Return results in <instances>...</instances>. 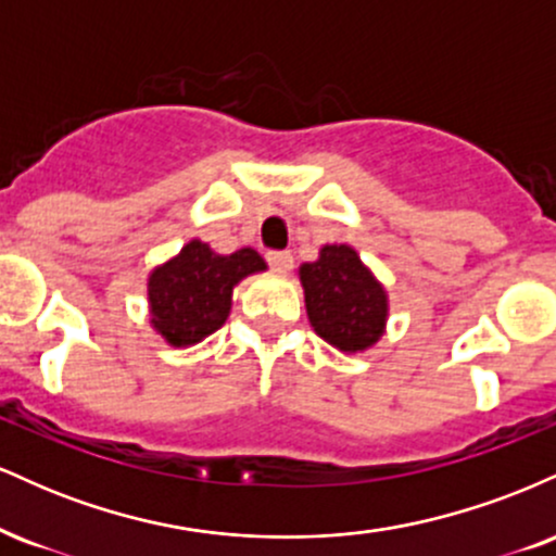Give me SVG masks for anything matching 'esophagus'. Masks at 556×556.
<instances>
[{
	"instance_id": "34e87169",
	"label": "esophagus",
	"mask_w": 556,
	"mask_h": 556,
	"mask_svg": "<svg viewBox=\"0 0 556 556\" xmlns=\"http://www.w3.org/2000/svg\"><path fill=\"white\" fill-rule=\"evenodd\" d=\"M266 261H269L271 269L279 274H287L292 269V253H287V251H269L266 253Z\"/></svg>"
}]
</instances>
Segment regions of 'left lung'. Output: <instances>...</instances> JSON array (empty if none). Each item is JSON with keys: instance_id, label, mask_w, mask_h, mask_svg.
<instances>
[{"instance_id": "8db88e82", "label": "left lung", "mask_w": 556, "mask_h": 556, "mask_svg": "<svg viewBox=\"0 0 556 556\" xmlns=\"http://www.w3.org/2000/svg\"><path fill=\"white\" fill-rule=\"evenodd\" d=\"M311 327L340 353L371 350L384 337L389 318L387 287L348 242L321 245L316 261L300 264Z\"/></svg>"}]
</instances>
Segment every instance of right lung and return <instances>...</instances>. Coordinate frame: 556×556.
<instances>
[{"label":"right lung","instance_id":"obj_1","mask_svg":"<svg viewBox=\"0 0 556 556\" xmlns=\"http://www.w3.org/2000/svg\"><path fill=\"white\" fill-rule=\"evenodd\" d=\"M258 271H266V261L253 248L222 256L198 238L185 242L146 279L151 329L172 348L203 342L225 327L235 287Z\"/></svg>","mask_w":556,"mask_h":556}]
</instances>
